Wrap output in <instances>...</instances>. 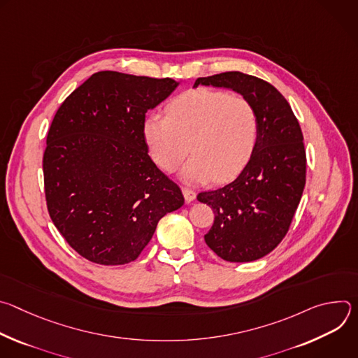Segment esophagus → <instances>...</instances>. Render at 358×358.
Wrapping results in <instances>:
<instances>
[{
	"mask_svg": "<svg viewBox=\"0 0 358 358\" xmlns=\"http://www.w3.org/2000/svg\"><path fill=\"white\" fill-rule=\"evenodd\" d=\"M181 191H182V194H184V198H185V202H191V201H194L195 199V191L194 189H191L189 187H182L181 188Z\"/></svg>",
	"mask_w": 358,
	"mask_h": 358,
	"instance_id": "1",
	"label": "esophagus"
}]
</instances>
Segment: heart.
Segmentation results:
<instances>
[{"label": "heart", "instance_id": "heart-1", "mask_svg": "<svg viewBox=\"0 0 358 358\" xmlns=\"http://www.w3.org/2000/svg\"><path fill=\"white\" fill-rule=\"evenodd\" d=\"M151 159L195 182H225L249 163L259 136V117L252 101L227 90L198 87L174 97L166 117L151 115L143 126Z\"/></svg>", "mask_w": 358, "mask_h": 358}]
</instances>
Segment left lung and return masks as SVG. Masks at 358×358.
<instances>
[{"label": "left lung", "mask_w": 358, "mask_h": 358, "mask_svg": "<svg viewBox=\"0 0 358 358\" xmlns=\"http://www.w3.org/2000/svg\"><path fill=\"white\" fill-rule=\"evenodd\" d=\"M229 87L248 97L258 112L259 136L236 180L196 199L214 211L203 235L228 262L264 258L285 238L306 184V150L300 124L282 93L264 79L242 72L198 78L194 83Z\"/></svg>", "instance_id": "left-lung-1"}]
</instances>
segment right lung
Listing matches in <instances>:
<instances>
[{
	"label": "right lung",
	"instance_id": "obj_1",
	"mask_svg": "<svg viewBox=\"0 0 358 358\" xmlns=\"http://www.w3.org/2000/svg\"><path fill=\"white\" fill-rule=\"evenodd\" d=\"M171 78L93 73L59 106L43 151L50 220L85 259L136 261L159 221L184 203L148 156L143 126L176 87Z\"/></svg>",
	"mask_w": 358,
	"mask_h": 358
}]
</instances>
